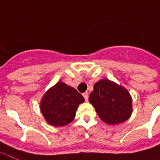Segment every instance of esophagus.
Returning <instances> with one entry per match:
<instances>
[{
  "label": "esophagus",
  "instance_id": "esophagus-1",
  "mask_svg": "<svg viewBox=\"0 0 160 160\" xmlns=\"http://www.w3.org/2000/svg\"><path fill=\"white\" fill-rule=\"evenodd\" d=\"M83 97L84 98H85V100L88 102V92H84Z\"/></svg>",
  "mask_w": 160,
  "mask_h": 160
}]
</instances>
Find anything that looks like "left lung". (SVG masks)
<instances>
[{
    "label": "left lung",
    "instance_id": "8db88e82",
    "mask_svg": "<svg viewBox=\"0 0 160 160\" xmlns=\"http://www.w3.org/2000/svg\"><path fill=\"white\" fill-rule=\"evenodd\" d=\"M88 100L100 118L108 124L121 123L128 119L132 113L129 92L108 79H102L94 84Z\"/></svg>",
    "mask_w": 160,
    "mask_h": 160
}]
</instances>
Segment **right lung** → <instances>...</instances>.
Masks as SVG:
<instances>
[{"instance_id":"obj_1","label":"right lung","mask_w":160,"mask_h":160,"mask_svg":"<svg viewBox=\"0 0 160 160\" xmlns=\"http://www.w3.org/2000/svg\"><path fill=\"white\" fill-rule=\"evenodd\" d=\"M84 101V98L76 89L58 82L43 95L41 112L49 124L65 126L74 119L78 105Z\"/></svg>"}]
</instances>
